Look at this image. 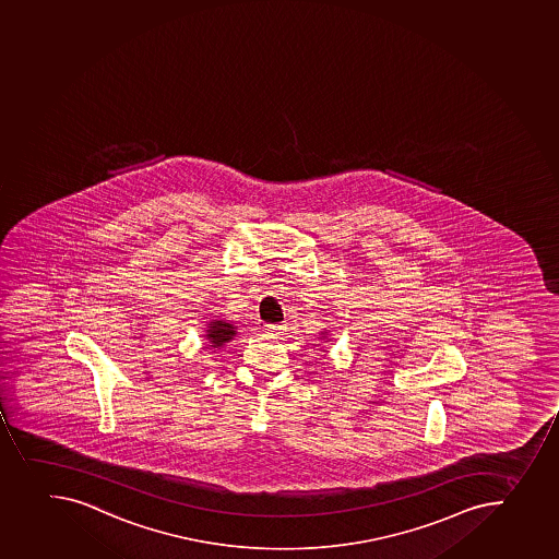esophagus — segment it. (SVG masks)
<instances>
[{"instance_id": "obj_1", "label": "esophagus", "mask_w": 559, "mask_h": 559, "mask_svg": "<svg viewBox=\"0 0 559 559\" xmlns=\"http://www.w3.org/2000/svg\"><path fill=\"white\" fill-rule=\"evenodd\" d=\"M266 331L267 335L273 336V338H281V336L284 335V331H286V325L267 324Z\"/></svg>"}]
</instances>
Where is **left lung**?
<instances>
[{"instance_id":"obj_1","label":"left lung","mask_w":559,"mask_h":559,"mask_svg":"<svg viewBox=\"0 0 559 559\" xmlns=\"http://www.w3.org/2000/svg\"><path fill=\"white\" fill-rule=\"evenodd\" d=\"M320 341H325V342L331 341L330 336H328V330L320 331Z\"/></svg>"}]
</instances>
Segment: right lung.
Returning <instances> with one entry per match:
<instances>
[{
  "label": "right lung",
  "mask_w": 559,
  "mask_h": 559,
  "mask_svg": "<svg viewBox=\"0 0 559 559\" xmlns=\"http://www.w3.org/2000/svg\"><path fill=\"white\" fill-rule=\"evenodd\" d=\"M204 336L210 342L212 349H221L224 344L234 341L235 336H237V328L231 322H228V320L213 319L207 322Z\"/></svg>",
  "instance_id": "add662e5"
}]
</instances>
